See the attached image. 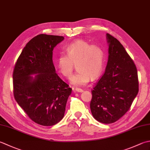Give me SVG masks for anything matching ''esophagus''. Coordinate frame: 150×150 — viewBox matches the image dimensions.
<instances>
[{
  "label": "esophagus",
  "instance_id": "esophagus-1",
  "mask_svg": "<svg viewBox=\"0 0 150 150\" xmlns=\"http://www.w3.org/2000/svg\"><path fill=\"white\" fill-rule=\"evenodd\" d=\"M75 91H76V92H83V90L81 88H76L75 89Z\"/></svg>",
  "mask_w": 150,
  "mask_h": 150
}]
</instances>
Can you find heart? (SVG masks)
Returning a JSON list of instances; mask_svg holds the SVG:
<instances>
[{"instance_id": "obj_1", "label": "heart", "mask_w": 150, "mask_h": 150, "mask_svg": "<svg viewBox=\"0 0 150 150\" xmlns=\"http://www.w3.org/2000/svg\"><path fill=\"white\" fill-rule=\"evenodd\" d=\"M66 54L61 52L56 59V66L62 75L69 78L76 64L77 71L70 79L75 86H83L88 83L90 79L99 77L103 71L106 54L101 45L83 40H79L68 44Z\"/></svg>"}]
</instances>
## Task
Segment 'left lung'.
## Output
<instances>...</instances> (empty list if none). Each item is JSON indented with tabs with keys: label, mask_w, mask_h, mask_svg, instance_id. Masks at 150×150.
Returning a JSON list of instances; mask_svg holds the SVG:
<instances>
[{
	"label": "left lung",
	"mask_w": 150,
	"mask_h": 150,
	"mask_svg": "<svg viewBox=\"0 0 150 150\" xmlns=\"http://www.w3.org/2000/svg\"><path fill=\"white\" fill-rule=\"evenodd\" d=\"M108 60L104 74L92 90L90 109L96 120L112 124L129 110L139 92L137 67L119 41L107 34Z\"/></svg>",
	"instance_id": "8db88e82"
}]
</instances>
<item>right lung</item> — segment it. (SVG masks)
<instances>
[{
    "label": "right lung",
    "mask_w": 150,
    "mask_h": 150,
    "mask_svg": "<svg viewBox=\"0 0 150 150\" xmlns=\"http://www.w3.org/2000/svg\"><path fill=\"white\" fill-rule=\"evenodd\" d=\"M64 39L44 34L34 37L14 66V98L29 118L41 125H53L63 118L72 92L55 72L52 62V50ZM32 74L38 75L33 79Z\"/></svg>",
    "instance_id": "obj_1"
}]
</instances>
